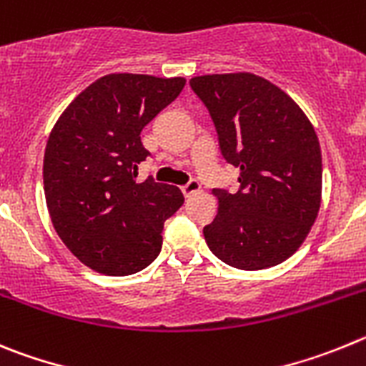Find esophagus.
I'll return each mask as SVG.
<instances>
[{
  "label": "esophagus",
  "mask_w": 366,
  "mask_h": 366,
  "mask_svg": "<svg viewBox=\"0 0 366 366\" xmlns=\"http://www.w3.org/2000/svg\"><path fill=\"white\" fill-rule=\"evenodd\" d=\"M184 193V197H191V195H195V193H199L200 191V182L199 180H189V182L186 184V186L180 187Z\"/></svg>",
  "instance_id": "1"
}]
</instances>
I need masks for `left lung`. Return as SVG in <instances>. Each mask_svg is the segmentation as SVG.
Listing matches in <instances>:
<instances>
[{"label": "left lung", "mask_w": 366, "mask_h": 366, "mask_svg": "<svg viewBox=\"0 0 366 366\" xmlns=\"http://www.w3.org/2000/svg\"><path fill=\"white\" fill-rule=\"evenodd\" d=\"M191 89L206 104L224 159L240 167L237 193L215 189L219 213L204 239L220 261L264 269L294 255L321 207V147L288 94L253 72L204 74Z\"/></svg>", "instance_id": "obj_1"}]
</instances>
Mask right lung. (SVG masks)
<instances>
[{
	"label": "right lung",
	"mask_w": 366,
	"mask_h": 366,
	"mask_svg": "<svg viewBox=\"0 0 366 366\" xmlns=\"http://www.w3.org/2000/svg\"><path fill=\"white\" fill-rule=\"evenodd\" d=\"M184 85L180 76L107 74L67 105L49 134V215L69 252L94 272L131 275L162 249L164 222L184 197L169 184L134 180L149 154L140 133Z\"/></svg>",
	"instance_id": "add662e5"
}]
</instances>
